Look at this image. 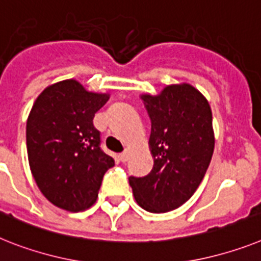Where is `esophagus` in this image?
Wrapping results in <instances>:
<instances>
[{"instance_id": "1", "label": "esophagus", "mask_w": 261, "mask_h": 261, "mask_svg": "<svg viewBox=\"0 0 261 261\" xmlns=\"http://www.w3.org/2000/svg\"><path fill=\"white\" fill-rule=\"evenodd\" d=\"M127 159H128V151H124V152H122V154H119V161L120 162H127Z\"/></svg>"}]
</instances>
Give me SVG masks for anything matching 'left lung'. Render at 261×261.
Instances as JSON below:
<instances>
[{"label": "left lung", "mask_w": 261, "mask_h": 261, "mask_svg": "<svg viewBox=\"0 0 261 261\" xmlns=\"http://www.w3.org/2000/svg\"><path fill=\"white\" fill-rule=\"evenodd\" d=\"M151 119L148 147L154 167L143 178H128L142 208L154 214L176 210L198 190L210 166L215 134L208 100L190 83L139 95Z\"/></svg>", "instance_id": "left-lung-1"}]
</instances>
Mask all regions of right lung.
Instances as JSON below:
<instances>
[{
    "mask_svg": "<svg viewBox=\"0 0 261 261\" xmlns=\"http://www.w3.org/2000/svg\"><path fill=\"white\" fill-rule=\"evenodd\" d=\"M110 93L89 91L76 80L49 85L37 97L26 122L33 178L47 200L70 212L97 201L105 172L115 162L99 147L94 115Z\"/></svg>",
    "mask_w": 261,
    "mask_h": 261,
    "instance_id": "obj_1",
    "label": "right lung"
}]
</instances>
